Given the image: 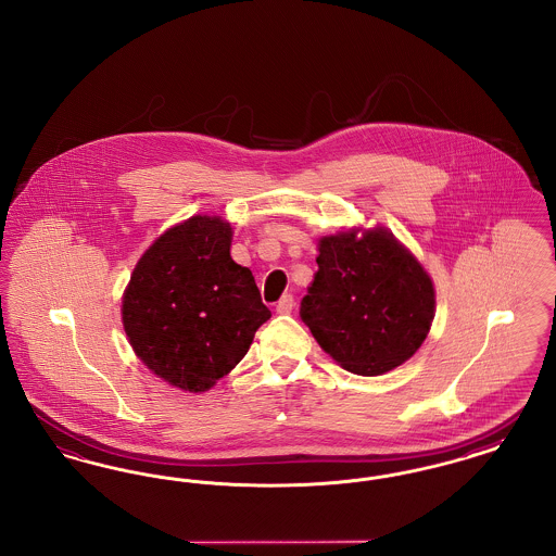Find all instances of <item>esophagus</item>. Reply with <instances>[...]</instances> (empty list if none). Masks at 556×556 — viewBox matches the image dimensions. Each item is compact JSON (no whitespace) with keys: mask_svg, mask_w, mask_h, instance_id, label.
Returning <instances> with one entry per match:
<instances>
[{"mask_svg":"<svg viewBox=\"0 0 556 556\" xmlns=\"http://www.w3.org/2000/svg\"><path fill=\"white\" fill-rule=\"evenodd\" d=\"M293 306H295L293 295L286 293V295L277 302V313H279V315H290L291 311H293Z\"/></svg>","mask_w":556,"mask_h":556,"instance_id":"esophagus-1","label":"esophagus"}]
</instances>
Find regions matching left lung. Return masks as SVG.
Masks as SVG:
<instances>
[{
    "label": "left lung",
    "mask_w": 556,
    "mask_h": 556,
    "mask_svg": "<svg viewBox=\"0 0 556 556\" xmlns=\"http://www.w3.org/2000/svg\"><path fill=\"white\" fill-rule=\"evenodd\" d=\"M317 265L300 318L336 363L372 377L421 348L435 311L433 283L392 233L323 238Z\"/></svg>",
    "instance_id": "1"
}]
</instances>
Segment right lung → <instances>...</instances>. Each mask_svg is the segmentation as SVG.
Returning a JSON list of instances; mask_svg holds the SVG:
<instances>
[{
	"label": "right lung",
	"instance_id": "right-lung-1",
	"mask_svg": "<svg viewBox=\"0 0 556 556\" xmlns=\"http://www.w3.org/2000/svg\"><path fill=\"white\" fill-rule=\"evenodd\" d=\"M229 250V223L191 216L152 243L123 298V325L135 354L186 392L211 390L270 318L252 270Z\"/></svg>",
	"mask_w": 556,
	"mask_h": 556
}]
</instances>
